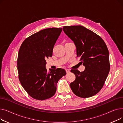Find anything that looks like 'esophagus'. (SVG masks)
Segmentation results:
<instances>
[{
  "mask_svg": "<svg viewBox=\"0 0 123 123\" xmlns=\"http://www.w3.org/2000/svg\"><path fill=\"white\" fill-rule=\"evenodd\" d=\"M66 71L67 73H69L70 72V71L69 69H66Z\"/></svg>",
  "mask_w": 123,
  "mask_h": 123,
  "instance_id": "obj_1",
  "label": "esophagus"
}]
</instances>
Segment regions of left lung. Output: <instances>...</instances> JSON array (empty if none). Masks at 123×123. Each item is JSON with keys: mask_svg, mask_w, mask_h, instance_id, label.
I'll return each instance as SVG.
<instances>
[{"mask_svg": "<svg viewBox=\"0 0 123 123\" xmlns=\"http://www.w3.org/2000/svg\"><path fill=\"white\" fill-rule=\"evenodd\" d=\"M63 30L74 42L77 57L85 66L81 72L71 70L76 79L70 84V88L79 97L93 96L104 86L110 69L107 45L100 36L82 26H65Z\"/></svg>", "mask_w": 123, "mask_h": 123, "instance_id": "1", "label": "left lung"}]
</instances>
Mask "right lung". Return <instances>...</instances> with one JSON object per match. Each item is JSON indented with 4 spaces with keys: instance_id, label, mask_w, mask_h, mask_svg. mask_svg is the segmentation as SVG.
I'll return each mask as SVG.
<instances>
[{
    "instance_id": "add662e5",
    "label": "right lung",
    "mask_w": 123,
    "mask_h": 123,
    "mask_svg": "<svg viewBox=\"0 0 123 123\" xmlns=\"http://www.w3.org/2000/svg\"><path fill=\"white\" fill-rule=\"evenodd\" d=\"M62 28L42 30L26 38L19 48L17 69L19 81L32 98L44 100L53 96L57 83L66 74L61 68L50 70L45 67L46 59L52 57Z\"/></svg>"
}]
</instances>
